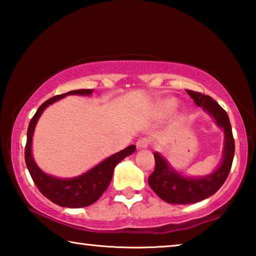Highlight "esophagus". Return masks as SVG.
I'll return each instance as SVG.
<instances>
[{
	"label": "esophagus",
	"mask_w": 256,
	"mask_h": 256,
	"mask_svg": "<svg viewBox=\"0 0 256 256\" xmlns=\"http://www.w3.org/2000/svg\"><path fill=\"white\" fill-rule=\"evenodd\" d=\"M148 146H149V140H148V138H140V140L136 142V148L138 149H146V148H148Z\"/></svg>",
	"instance_id": "34e87169"
}]
</instances>
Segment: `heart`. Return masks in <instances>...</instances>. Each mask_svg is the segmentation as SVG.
<instances>
[{
  "label": "heart",
  "instance_id": "1",
  "mask_svg": "<svg viewBox=\"0 0 256 256\" xmlns=\"http://www.w3.org/2000/svg\"><path fill=\"white\" fill-rule=\"evenodd\" d=\"M177 107V100L175 98H164L157 104V112L159 116H167L174 112Z\"/></svg>",
  "mask_w": 256,
  "mask_h": 256
}]
</instances>
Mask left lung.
<instances>
[{"label":"left lung","mask_w":256,"mask_h":256,"mask_svg":"<svg viewBox=\"0 0 256 256\" xmlns=\"http://www.w3.org/2000/svg\"><path fill=\"white\" fill-rule=\"evenodd\" d=\"M186 92L198 107H202L214 118L216 126L224 131L222 158L211 174L192 177L176 170L162 154L154 152L156 168L149 176L148 183L162 200L172 204H190L214 196L227 180L235 154V141L227 112L210 96L192 90Z\"/></svg>","instance_id":"8db88e82"}]
</instances>
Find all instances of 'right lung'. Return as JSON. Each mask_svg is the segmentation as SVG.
<instances>
[{
	"mask_svg": "<svg viewBox=\"0 0 256 256\" xmlns=\"http://www.w3.org/2000/svg\"><path fill=\"white\" fill-rule=\"evenodd\" d=\"M92 92L94 89L72 90V92L66 94L50 98L38 108L36 114L34 115L29 123L27 131V144H26L24 150L27 168L34 183L36 184L42 196L60 206L84 208L96 202L110 185L116 164L136 151V146H130L120 152H116L104 159L92 170H86L79 176L71 177V178H58V177L48 175L37 166L32 157V136L34 128H36V124L42 112L52 104L58 102L60 99L64 97L70 96V94L90 96Z\"/></svg>",
	"mask_w": 256,
	"mask_h": 256,
	"instance_id": "1",
	"label": "right lung"
}]
</instances>
